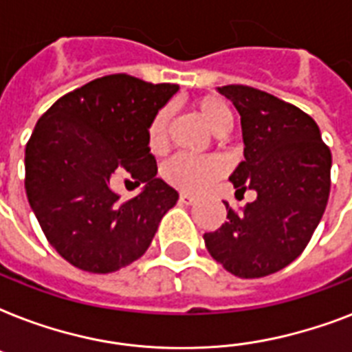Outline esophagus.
Segmentation results:
<instances>
[{"mask_svg": "<svg viewBox=\"0 0 352 352\" xmlns=\"http://www.w3.org/2000/svg\"><path fill=\"white\" fill-rule=\"evenodd\" d=\"M179 201H181L182 204H193L195 201H197V197H193V195H190V193L182 192L181 195H179Z\"/></svg>", "mask_w": 352, "mask_h": 352, "instance_id": "34e87169", "label": "esophagus"}]
</instances>
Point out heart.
Instances as JSON below:
<instances>
[{
	"mask_svg": "<svg viewBox=\"0 0 352 352\" xmlns=\"http://www.w3.org/2000/svg\"><path fill=\"white\" fill-rule=\"evenodd\" d=\"M199 113L208 124L210 129L219 133L232 124V113L225 102L219 98H203L197 104ZM171 109L162 107L155 113L148 127V148L151 153L160 155L168 149V131H170ZM225 173V162L219 157H192L177 155L162 166V177L171 186L184 192H203L214 184Z\"/></svg>",
	"mask_w": 352,
	"mask_h": 352,
	"instance_id": "obj_1",
	"label": "heart"
}]
</instances>
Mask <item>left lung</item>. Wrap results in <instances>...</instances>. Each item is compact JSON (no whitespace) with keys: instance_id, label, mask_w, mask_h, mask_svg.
<instances>
[{"instance_id":"left-lung-1","label":"left lung","mask_w":352,"mask_h":352,"mask_svg":"<svg viewBox=\"0 0 352 352\" xmlns=\"http://www.w3.org/2000/svg\"><path fill=\"white\" fill-rule=\"evenodd\" d=\"M241 117L245 160L234 188L257 197L239 214L228 208L219 230L204 234L210 256L237 278H263L305 250L331 192V149L307 113L248 85H223Z\"/></svg>"}]
</instances>
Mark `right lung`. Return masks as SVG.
<instances>
[{
  "instance_id": "obj_1",
  "label": "right lung",
  "mask_w": 352,
  "mask_h": 352,
  "mask_svg": "<svg viewBox=\"0 0 352 352\" xmlns=\"http://www.w3.org/2000/svg\"><path fill=\"white\" fill-rule=\"evenodd\" d=\"M179 91L129 74L93 80L38 120L25 149L27 199L47 241L73 267L109 274L142 256L179 193L157 177L148 127ZM129 175L144 188L122 204Z\"/></svg>"
}]
</instances>
